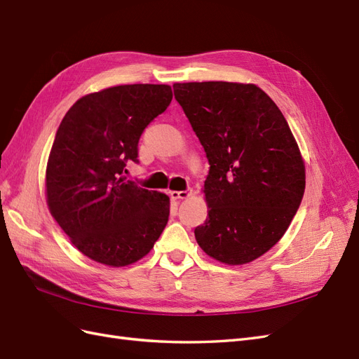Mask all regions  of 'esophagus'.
<instances>
[{"mask_svg":"<svg viewBox=\"0 0 359 359\" xmlns=\"http://www.w3.org/2000/svg\"><path fill=\"white\" fill-rule=\"evenodd\" d=\"M191 193H193V190H191V189L182 190V191H169L170 198H172V199H175V201H180V199H187Z\"/></svg>","mask_w":359,"mask_h":359,"instance_id":"34e87169","label":"esophagus"}]
</instances>
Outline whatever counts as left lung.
Segmentation results:
<instances>
[{
    "label": "left lung",
    "mask_w": 359,
    "mask_h": 359,
    "mask_svg": "<svg viewBox=\"0 0 359 359\" xmlns=\"http://www.w3.org/2000/svg\"><path fill=\"white\" fill-rule=\"evenodd\" d=\"M173 94L210 161V211L196 241L219 262H252L280 241L301 205L306 168L297 140L253 83H173Z\"/></svg>",
    "instance_id": "8db88e82"
}]
</instances>
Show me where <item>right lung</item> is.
<instances>
[{
  "label": "right lung",
  "mask_w": 359,
  "mask_h": 359,
  "mask_svg": "<svg viewBox=\"0 0 359 359\" xmlns=\"http://www.w3.org/2000/svg\"><path fill=\"white\" fill-rule=\"evenodd\" d=\"M172 100L169 85H119L76 102L57 130L46 168L53 219L85 256L109 266L137 262L169 220V198L127 181L147 126Z\"/></svg>",
  "instance_id": "right-lung-1"
}]
</instances>
